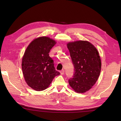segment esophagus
Returning a JSON list of instances; mask_svg holds the SVG:
<instances>
[{
  "instance_id": "1",
  "label": "esophagus",
  "mask_w": 121,
  "mask_h": 121,
  "mask_svg": "<svg viewBox=\"0 0 121 121\" xmlns=\"http://www.w3.org/2000/svg\"><path fill=\"white\" fill-rule=\"evenodd\" d=\"M64 73H65V70H62L60 71V74H61V75H63Z\"/></svg>"
}]
</instances>
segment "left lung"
<instances>
[{
  "label": "left lung",
  "mask_w": 121,
  "mask_h": 121,
  "mask_svg": "<svg viewBox=\"0 0 121 121\" xmlns=\"http://www.w3.org/2000/svg\"><path fill=\"white\" fill-rule=\"evenodd\" d=\"M67 47L74 66L71 87L78 93L88 91L96 83L101 69V61L97 48L87 40L69 42Z\"/></svg>",
  "instance_id": "1"
}]
</instances>
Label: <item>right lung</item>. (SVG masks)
Segmentation results:
<instances>
[{
  "instance_id": "1",
  "label": "right lung",
  "mask_w": 121,
  "mask_h": 121,
  "mask_svg": "<svg viewBox=\"0 0 121 121\" xmlns=\"http://www.w3.org/2000/svg\"><path fill=\"white\" fill-rule=\"evenodd\" d=\"M56 42L49 37L41 36L30 43L22 59V69L27 85L36 91H42L50 86L60 73L55 70L49 53Z\"/></svg>"
}]
</instances>
